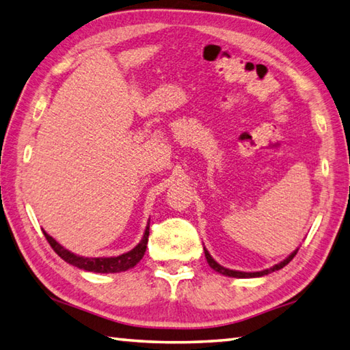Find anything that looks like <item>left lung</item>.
<instances>
[{
	"label": "left lung",
	"instance_id": "left-lung-1",
	"mask_svg": "<svg viewBox=\"0 0 350 350\" xmlns=\"http://www.w3.org/2000/svg\"><path fill=\"white\" fill-rule=\"evenodd\" d=\"M204 252H205V258H206V261H208L210 267H211V269H215L216 272H219V273H222V275H225V276H231V278H256V276H265V275H269V273L275 272V270H280V269H282L284 266H287L288 262L295 258V255L297 254V249H296L295 252H291V254H290V255L287 256V258H285L284 261H281L280 265H275L273 267L266 269V270H261V272H239V270L226 269V267H224V266H220L217 261L213 260V256L208 254V251H206L205 247H204Z\"/></svg>",
	"mask_w": 350,
	"mask_h": 350
}]
</instances>
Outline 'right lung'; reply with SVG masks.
<instances>
[{
	"instance_id": "obj_1",
	"label": "right lung",
	"mask_w": 350,
	"mask_h": 350,
	"mask_svg": "<svg viewBox=\"0 0 350 350\" xmlns=\"http://www.w3.org/2000/svg\"><path fill=\"white\" fill-rule=\"evenodd\" d=\"M45 237L48 240V243L51 245L54 249V252L60 256V258L65 260L69 265H72L78 269L88 270V272H95V273H118V272H125V270L134 267L137 262L144 258L145 251H146V245H148V237H149V222L144 234V239L140 240V243L131 249L130 252L122 254L119 256H107V258H84V256L75 255L72 252H69L68 249L60 246L57 241L48 235L45 231Z\"/></svg>"
}]
</instances>
